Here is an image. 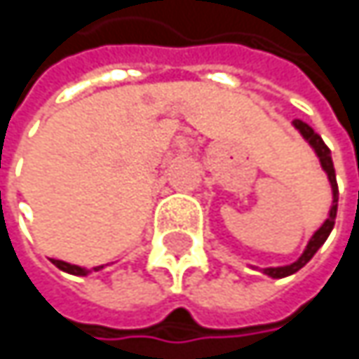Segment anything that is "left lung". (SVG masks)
<instances>
[{"mask_svg":"<svg viewBox=\"0 0 359 359\" xmlns=\"http://www.w3.org/2000/svg\"><path fill=\"white\" fill-rule=\"evenodd\" d=\"M293 126H295V128L299 130V135L310 143V147L316 151V156H318V160H320V166H323V170L326 172L328 182H330V189H332V205H330L328 218L324 220L323 226L312 235V239L308 241L304 253H302L293 264H289V266H276V268H264V270H262L264 274H268V276H272V278H285V276H289V274H295L299 268H304V266L314 257V253L323 248L324 241L328 239V235H330V231H332V226H334L337 203H339V187H337V177H334V166H332L330 149L324 145L323 137H320L318 133H314V128H312L310 124H306L304 120H293Z\"/></svg>","mask_w":359,"mask_h":359,"instance_id":"1","label":"left lung"}]
</instances>
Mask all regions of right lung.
<instances>
[{
  "mask_svg": "<svg viewBox=\"0 0 359 359\" xmlns=\"http://www.w3.org/2000/svg\"><path fill=\"white\" fill-rule=\"evenodd\" d=\"M51 264L53 266H57L60 270H64V272H68V274H76V276H87L89 272H97V270H102L104 266H97V268H93V270H87V268H81V266H76V264H68V262H62V259H51Z\"/></svg>",
  "mask_w": 359,
  "mask_h": 359,
  "instance_id": "right-lung-1",
  "label": "right lung"
}]
</instances>
